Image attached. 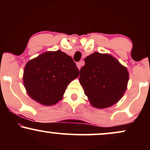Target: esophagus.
<instances>
[{
  "mask_svg": "<svg viewBox=\"0 0 150 150\" xmlns=\"http://www.w3.org/2000/svg\"><path fill=\"white\" fill-rule=\"evenodd\" d=\"M83 64H84V62L83 61H80V62H78V63H77V68H78L79 70H80V68H81V67L82 66V65H83Z\"/></svg>",
  "mask_w": 150,
  "mask_h": 150,
  "instance_id": "esophagus-1",
  "label": "esophagus"
}]
</instances>
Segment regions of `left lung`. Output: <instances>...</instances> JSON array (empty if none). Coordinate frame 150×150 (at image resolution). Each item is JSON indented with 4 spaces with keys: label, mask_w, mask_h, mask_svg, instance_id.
Instances as JSON below:
<instances>
[{
    "label": "left lung",
    "mask_w": 150,
    "mask_h": 150,
    "mask_svg": "<svg viewBox=\"0 0 150 150\" xmlns=\"http://www.w3.org/2000/svg\"><path fill=\"white\" fill-rule=\"evenodd\" d=\"M79 77L85 94L94 107H110L121 99L127 89L129 73L108 53L94 52L85 58Z\"/></svg>",
    "instance_id": "left-lung-1"
}]
</instances>
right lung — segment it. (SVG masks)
Masks as SVG:
<instances>
[{"label": "right lung", "instance_id": "1", "mask_svg": "<svg viewBox=\"0 0 150 150\" xmlns=\"http://www.w3.org/2000/svg\"><path fill=\"white\" fill-rule=\"evenodd\" d=\"M79 73L73 58L65 53L46 51L27 62L23 84L33 100L52 106L61 100L68 85Z\"/></svg>", "mask_w": 150, "mask_h": 150}]
</instances>
